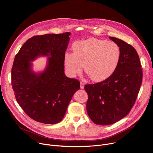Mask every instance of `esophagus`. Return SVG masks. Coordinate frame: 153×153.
I'll use <instances>...</instances> for the list:
<instances>
[{"label":"esophagus","mask_w":153,"mask_h":153,"mask_svg":"<svg viewBox=\"0 0 153 153\" xmlns=\"http://www.w3.org/2000/svg\"><path fill=\"white\" fill-rule=\"evenodd\" d=\"M84 83L82 82H80V89H84Z\"/></svg>","instance_id":"obj_1"}]
</instances>
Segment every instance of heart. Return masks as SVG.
<instances>
[{
  "label": "heart",
  "instance_id": "heart-1",
  "mask_svg": "<svg viewBox=\"0 0 153 153\" xmlns=\"http://www.w3.org/2000/svg\"><path fill=\"white\" fill-rule=\"evenodd\" d=\"M74 53L67 52L65 65L69 76L80 73L83 65L91 80L101 82L114 73L119 63L121 50L118 44L105 40L90 38L76 42Z\"/></svg>",
  "mask_w": 153,
  "mask_h": 153
}]
</instances>
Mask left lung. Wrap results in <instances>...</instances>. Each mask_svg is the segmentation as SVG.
Returning a JSON list of instances; mask_svg holds the SVG:
<instances>
[{
	"mask_svg": "<svg viewBox=\"0 0 153 153\" xmlns=\"http://www.w3.org/2000/svg\"><path fill=\"white\" fill-rule=\"evenodd\" d=\"M118 44L121 55L110 77L84 87L88 98L86 108L95 124H113L126 117L134 106L142 82L143 73L136 50L119 39L109 37Z\"/></svg>",
	"mask_w": 153,
	"mask_h": 153,
	"instance_id": "obj_1",
	"label": "left lung"
}]
</instances>
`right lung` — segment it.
<instances>
[{
    "mask_svg": "<svg viewBox=\"0 0 153 153\" xmlns=\"http://www.w3.org/2000/svg\"><path fill=\"white\" fill-rule=\"evenodd\" d=\"M70 33L36 36L29 39L16 55L12 85L19 105L33 120L55 124L63 119L80 82L65 74V56ZM48 56L46 69L36 74L31 62Z\"/></svg>",
    "mask_w": 153,
    "mask_h": 153,
    "instance_id": "1",
    "label": "right lung"
}]
</instances>
